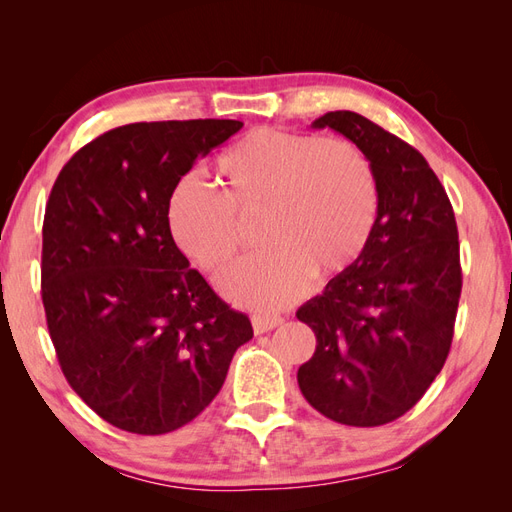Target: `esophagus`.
<instances>
[{"mask_svg":"<svg viewBox=\"0 0 512 512\" xmlns=\"http://www.w3.org/2000/svg\"><path fill=\"white\" fill-rule=\"evenodd\" d=\"M284 322V318H277V316H254L252 318V327H254V333L256 335H262V333H269L273 329L280 327V324Z\"/></svg>","mask_w":512,"mask_h":512,"instance_id":"1","label":"esophagus"}]
</instances>
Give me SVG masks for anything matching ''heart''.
Listing matches in <instances>:
<instances>
[{
  "mask_svg": "<svg viewBox=\"0 0 512 512\" xmlns=\"http://www.w3.org/2000/svg\"><path fill=\"white\" fill-rule=\"evenodd\" d=\"M224 196L196 175L170 196L168 222L183 254L207 273L222 271L245 241L241 220L262 215L269 247L228 269L220 288L254 312L288 307L312 271L335 277L354 267L374 237L380 183L367 153L344 138L254 128L218 160Z\"/></svg>",
  "mask_w": 512,
  "mask_h": 512,
  "instance_id": "b5f03b06",
  "label": "heart"
}]
</instances>
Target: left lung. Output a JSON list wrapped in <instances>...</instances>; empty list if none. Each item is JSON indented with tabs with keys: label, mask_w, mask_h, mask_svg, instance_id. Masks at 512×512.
Returning a JSON list of instances; mask_svg holds the SVG:
<instances>
[{
	"label": "left lung",
	"mask_w": 512,
	"mask_h": 512,
	"mask_svg": "<svg viewBox=\"0 0 512 512\" xmlns=\"http://www.w3.org/2000/svg\"><path fill=\"white\" fill-rule=\"evenodd\" d=\"M376 168L380 211L365 254L297 318L316 333L299 389L320 414L378 427L406 414L440 374L461 294L457 222L440 179L414 147L352 111L318 117Z\"/></svg>",
	"instance_id": "obj_1"
}]
</instances>
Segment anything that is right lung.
<instances>
[{
	"mask_svg": "<svg viewBox=\"0 0 512 512\" xmlns=\"http://www.w3.org/2000/svg\"><path fill=\"white\" fill-rule=\"evenodd\" d=\"M243 128L235 119L143 121L76 151L42 226V303L66 380L123 431L160 436L220 393L254 331L190 260L168 205L198 158Z\"/></svg>",
	"mask_w": 512,
	"mask_h": 512,
	"instance_id": "1",
	"label": "right lung"
}]
</instances>
